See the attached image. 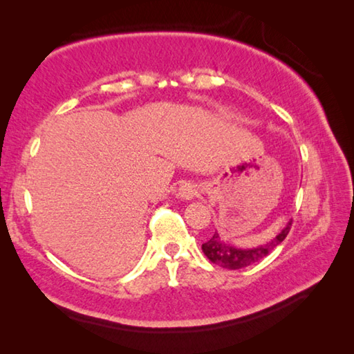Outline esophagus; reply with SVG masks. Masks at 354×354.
<instances>
[{
    "label": "esophagus",
    "instance_id": "1",
    "mask_svg": "<svg viewBox=\"0 0 354 354\" xmlns=\"http://www.w3.org/2000/svg\"><path fill=\"white\" fill-rule=\"evenodd\" d=\"M198 190H200L198 185H196L195 183H184V184L179 185L178 195L184 200H192V198H195L196 195H198Z\"/></svg>",
    "mask_w": 354,
    "mask_h": 354
}]
</instances>
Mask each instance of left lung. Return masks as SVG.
Instances as JSON below:
<instances>
[{
  "mask_svg": "<svg viewBox=\"0 0 354 354\" xmlns=\"http://www.w3.org/2000/svg\"><path fill=\"white\" fill-rule=\"evenodd\" d=\"M290 227H292V220L286 225L284 230L281 231L272 242L261 245V247L257 248H248V250L236 248L232 247V245H227L226 242L221 241L218 232H215V234L209 239L206 243L201 245V250L211 262L217 263V266L223 268H230V270H239V268L251 266V263L262 259V257H266L273 248H277L278 245L287 237V234H289Z\"/></svg>",
  "mask_w": 354,
  "mask_h": 354,
  "instance_id": "left-lung-1",
  "label": "left lung"
}]
</instances>
